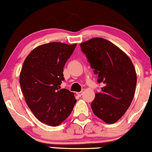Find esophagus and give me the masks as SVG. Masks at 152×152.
<instances>
[{"label":"esophagus","instance_id":"esophagus-1","mask_svg":"<svg viewBox=\"0 0 152 152\" xmlns=\"http://www.w3.org/2000/svg\"><path fill=\"white\" fill-rule=\"evenodd\" d=\"M76 94H77L78 96H81L82 95H83V91H81V92H76Z\"/></svg>","mask_w":152,"mask_h":152}]
</instances>
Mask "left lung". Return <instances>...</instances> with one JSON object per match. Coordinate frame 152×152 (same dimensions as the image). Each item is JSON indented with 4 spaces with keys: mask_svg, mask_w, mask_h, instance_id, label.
Returning a JSON list of instances; mask_svg holds the SVG:
<instances>
[{
    "mask_svg": "<svg viewBox=\"0 0 152 152\" xmlns=\"http://www.w3.org/2000/svg\"><path fill=\"white\" fill-rule=\"evenodd\" d=\"M91 67L103 83L91 103L95 115L107 124L120 119L130 105L137 85V73L131 59L115 45L101 37L80 44Z\"/></svg>",
    "mask_w": 152,
    "mask_h": 152,
    "instance_id": "1",
    "label": "left lung"
}]
</instances>
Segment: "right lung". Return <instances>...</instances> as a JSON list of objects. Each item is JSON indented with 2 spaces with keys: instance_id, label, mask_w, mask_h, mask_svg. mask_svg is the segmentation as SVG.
I'll return each mask as SVG.
<instances>
[{
  "instance_id": "add662e5",
  "label": "right lung",
  "mask_w": 152,
  "mask_h": 152,
  "mask_svg": "<svg viewBox=\"0 0 152 152\" xmlns=\"http://www.w3.org/2000/svg\"><path fill=\"white\" fill-rule=\"evenodd\" d=\"M77 44L50 42L37 47L24 61L20 84L25 102L40 122L56 127L68 118L76 100L61 88L64 67Z\"/></svg>"
}]
</instances>
